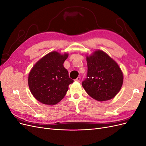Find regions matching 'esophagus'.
I'll use <instances>...</instances> for the list:
<instances>
[{
	"mask_svg": "<svg viewBox=\"0 0 146 146\" xmlns=\"http://www.w3.org/2000/svg\"><path fill=\"white\" fill-rule=\"evenodd\" d=\"M80 79H81V78H80V77H78L77 78H76V81H77V82H80Z\"/></svg>",
	"mask_w": 146,
	"mask_h": 146,
	"instance_id": "34e87169",
	"label": "esophagus"
}]
</instances>
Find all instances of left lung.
Returning a JSON list of instances; mask_svg holds the SVG:
<instances>
[{
	"label": "left lung",
	"instance_id": "left-lung-1",
	"mask_svg": "<svg viewBox=\"0 0 146 146\" xmlns=\"http://www.w3.org/2000/svg\"><path fill=\"white\" fill-rule=\"evenodd\" d=\"M87 78L82 83L88 94L102 102L113 99L121 90L123 81L118 64L103 50L86 55Z\"/></svg>",
	"mask_w": 146,
	"mask_h": 146
}]
</instances>
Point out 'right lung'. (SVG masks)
<instances>
[{
    "label": "right lung",
    "instance_id": "add662e5",
    "mask_svg": "<svg viewBox=\"0 0 146 146\" xmlns=\"http://www.w3.org/2000/svg\"><path fill=\"white\" fill-rule=\"evenodd\" d=\"M69 54L53 51L38 60L29 72L28 84L34 98L43 104L54 105L65 96L74 80L63 66Z\"/></svg>",
    "mask_w": 146,
    "mask_h": 146
}]
</instances>
